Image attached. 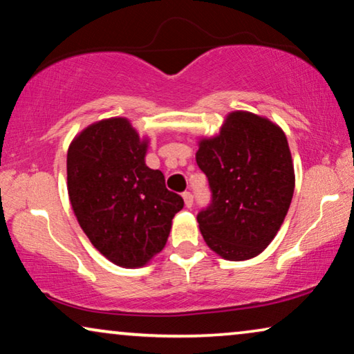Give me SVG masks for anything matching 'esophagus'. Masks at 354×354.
Returning a JSON list of instances; mask_svg holds the SVG:
<instances>
[{
	"label": "esophagus",
	"mask_w": 354,
	"mask_h": 354,
	"mask_svg": "<svg viewBox=\"0 0 354 354\" xmlns=\"http://www.w3.org/2000/svg\"><path fill=\"white\" fill-rule=\"evenodd\" d=\"M183 199H185V204L187 209H191L192 202H194V197H192L191 192H185V194H183Z\"/></svg>",
	"instance_id": "obj_1"
}]
</instances>
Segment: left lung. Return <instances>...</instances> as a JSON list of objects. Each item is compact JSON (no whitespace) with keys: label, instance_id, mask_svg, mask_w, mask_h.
<instances>
[{"label":"left lung","instance_id":"8db88e82","mask_svg":"<svg viewBox=\"0 0 354 354\" xmlns=\"http://www.w3.org/2000/svg\"><path fill=\"white\" fill-rule=\"evenodd\" d=\"M196 162L209 178L212 204L197 215L202 238L226 261H248L277 236L295 191L283 129L251 111H232L220 133L201 138Z\"/></svg>","mask_w":354,"mask_h":354}]
</instances>
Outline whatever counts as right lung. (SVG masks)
I'll list each match as a JSON object with an SVG mask.
<instances>
[{"label": "right lung", "instance_id": "obj_1", "mask_svg": "<svg viewBox=\"0 0 354 354\" xmlns=\"http://www.w3.org/2000/svg\"><path fill=\"white\" fill-rule=\"evenodd\" d=\"M149 138L128 118L88 124L68 149V194L93 248L115 266L139 268L162 251L185 205L160 169L145 165Z\"/></svg>", "mask_w": 354, "mask_h": 354}]
</instances>
